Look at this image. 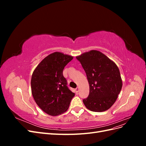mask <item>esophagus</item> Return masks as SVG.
<instances>
[{
    "instance_id": "34e87169",
    "label": "esophagus",
    "mask_w": 146,
    "mask_h": 146,
    "mask_svg": "<svg viewBox=\"0 0 146 146\" xmlns=\"http://www.w3.org/2000/svg\"><path fill=\"white\" fill-rule=\"evenodd\" d=\"M76 91L77 93H78V92L79 91V88H78V87H77V88H76Z\"/></svg>"
}]
</instances>
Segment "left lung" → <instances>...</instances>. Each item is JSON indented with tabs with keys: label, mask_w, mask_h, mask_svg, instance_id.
<instances>
[{
	"label": "left lung",
	"mask_w": 146,
	"mask_h": 146,
	"mask_svg": "<svg viewBox=\"0 0 146 146\" xmlns=\"http://www.w3.org/2000/svg\"><path fill=\"white\" fill-rule=\"evenodd\" d=\"M86 72L90 93L83 102L94 112L108 110L115 102L122 86L116 63L101 52L92 50L76 56Z\"/></svg>",
	"instance_id": "left-lung-1"
}]
</instances>
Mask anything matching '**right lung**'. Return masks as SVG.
Segmentation results:
<instances>
[{"mask_svg": "<svg viewBox=\"0 0 146 146\" xmlns=\"http://www.w3.org/2000/svg\"><path fill=\"white\" fill-rule=\"evenodd\" d=\"M74 57L55 52L44 58L35 69L31 90L35 102L44 112L55 116L67 111L75 94L69 90L63 75L65 66Z\"/></svg>", "mask_w": 146, "mask_h": 146, "instance_id": "obj_1", "label": "right lung"}]
</instances>
